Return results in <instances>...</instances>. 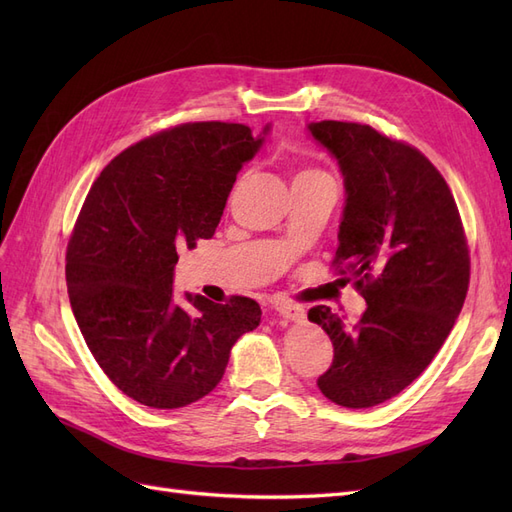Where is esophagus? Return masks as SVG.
I'll use <instances>...</instances> for the list:
<instances>
[{
	"mask_svg": "<svg viewBox=\"0 0 512 512\" xmlns=\"http://www.w3.org/2000/svg\"><path fill=\"white\" fill-rule=\"evenodd\" d=\"M275 312L290 322H303L305 320V309L301 305H294L288 301H280L275 305Z\"/></svg>",
	"mask_w": 512,
	"mask_h": 512,
	"instance_id": "34e87169",
	"label": "esophagus"
}]
</instances>
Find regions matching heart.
Wrapping results in <instances>:
<instances>
[{
  "instance_id": "heart-1",
  "label": "heart",
  "mask_w": 512,
  "mask_h": 512,
  "mask_svg": "<svg viewBox=\"0 0 512 512\" xmlns=\"http://www.w3.org/2000/svg\"><path fill=\"white\" fill-rule=\"evenodd\" d=\"M312 175H322V173H316V170H303V173H299L297 177H312Z\"/></svg>"
}]
</instances>
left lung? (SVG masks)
Segmentation results:
<instances>
[{"label": "left lung", "instance_id": "8db88e82", "mask_svg": "<svg viewBox=\"0 0 512 512\" xmlns=\"http://www.w3.org/2000/svg\"><path fill=\"white\" fill-rule=\"evenodd\" d=\"M307 132L344 177L335 262L367 303L356 324L309 309L335 348L318 389L363 410L404 391L446 342L470 284L468 245L455 198L421 151L361 123L312 121Z\"/></svg>", "mask_w": 512, "mask_h": 512}]
</instances>
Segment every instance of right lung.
<instances>
[{"label":"right lung","instance_id":"add662e5","mask_svg":"<svg viewBox=\"0 0 512 512\" xmlns=\"http://www.w3.org/2000/svg\"><path fill=\"white\" fill-rule=\"evenodd\" d=\"M269 130L183 123L119 153L91 185L68 243L70 305L104 374L138 404L173 410L209 395L260 324L254 299L183 301L173 280L177 252L213 237Z\"/></svg>","mask_w":512,"mask_h":512}]
</instances>
